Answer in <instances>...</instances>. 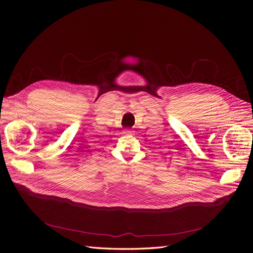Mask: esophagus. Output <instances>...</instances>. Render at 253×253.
<instances>
[{"mask_svg":"<svg viewBox=\"0 0 253 253\" xmlns=\"http://www.w3.org/2000/svg\"><path fill=\"white\" fill-rule=\"evenodd\" d=\"M124 133L125 134H132V133H133V131H132L131 129H125L124 130Z\"/></svg>","mask_w":253,"mask_h":253,"instance_id":"1","label":"esophagus"}]
</instances>
